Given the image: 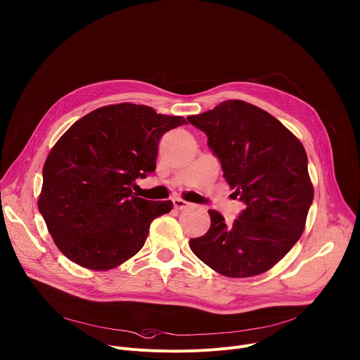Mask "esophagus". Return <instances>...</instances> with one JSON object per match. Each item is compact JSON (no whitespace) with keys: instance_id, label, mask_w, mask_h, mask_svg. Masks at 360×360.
<instances>
[{"instance_id":"34e87169","label":"esophagus","mask_w":360,"mask_h":360,"mask_svg":"<svg viewBox=\"0 0 360 360\" xmlns=\"http://www.w3.org/2000/svg\"><path fill=\"white\" fill-rule=\"evenodd\" d=\"M174 207H175L176 210H186V208L191 207V204L186 202V201H184V200L175 198V200H174Z\"/></svg>"}]
</instances>
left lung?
I'll use <instances>...</instances> for the list:
<instances>
[{
    "mask_svg": "<svg viewBox=\"0 0 360 360\" xmlns=\"http://www.w3.org/2000/svg\"><path fill=\"white\" fill-rule=\"evenodd\" d=\"M186 119L208 136L225 181L245 205L228 225L210 210V230L191 238V250L226 277L270 270L299 241L313 202L302 142L274 116L243 101Z\"/></svg>",
    "mask_w": 360,
    "mask_h": 360,
    "instance_id": "obj_1",
    "label": "left lung"
}]
</instances>
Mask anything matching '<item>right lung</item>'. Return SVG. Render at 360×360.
Returning <instances> with one entry per match:
<instances>
[{
    "label": "right lung",
    "mask_w": 360,
    "mask_h": 360,
    "mask_svg": "<svg viewBox=\"0 0 360 360\" xmlns=\"http://www.w3.org/2000/svg\"><path fill=\"white\" fill-rule=\"evenodd\" d=\"M186 120L143 105L103 106L79 119L50 150L39 211L58 250L90 270H110L145 244L172 201L136 197L156 169L159 141Z\"/></svg>",
    "instance_id": "right-lung-1"
}]
</instances>
